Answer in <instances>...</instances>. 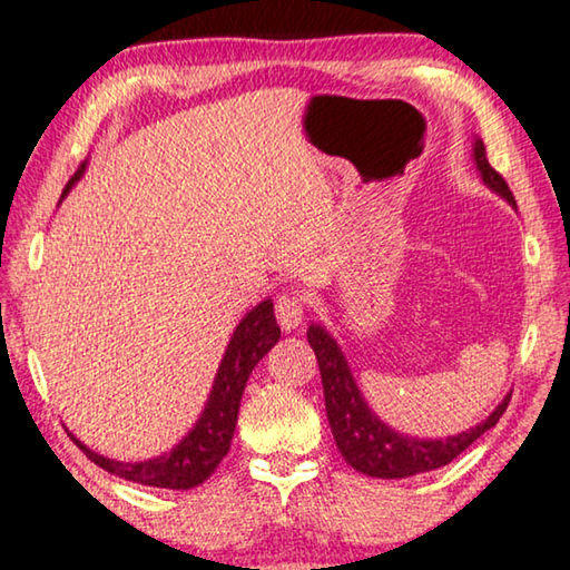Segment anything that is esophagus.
Returning <instances> with one entry per match:
<instances>
[{"instance_id":"obj_1","label":"esophagus","mask_w":570,"mask_h":570,"mask_svg":"<svg viewBox=\"0 0 570 570\" xmlns=\"http://www.w3.org/2000/svg\"><path fill=\"white\" fill-rule=\"evenodd\" d=\"M305 307H307L305 295H301L297 291L279 295L277 303H275V315H277L279 328H283V331L297 328V325H301L303 318H305Z\"/></svg>"}]
</instances>
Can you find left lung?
<instances>
[{
	"instance_id": "8db88e82",
	"label": "left lung",
	"mask_w": 570,
	"mask_h": 570,
	"mask_svg": "<svg viewBox=\"0 0 570 570\" xmlns=\"http://www.w3.org/2000/svg\"><path fill=\"white\" fill-rule=\"evenodd\" d=\"M474 164H478L482 174V181L515 207V197H512L508 181L490 166L488 151H484L480 138L474 141ZM307 343H311L315 358H318L325 412H328L333 440L338 444L343 460L353 470L368 474V478L401 480L419 472L444 468L454 456L468 450L478 436L495 426L510 404V396L502 399L495 412L478 426H472L470 432L446 436V440H416V436L394 432V429L386 426L371 412L361 396L356 381H353V373L346 358H343L338 343L321 325L307 328Z\"/></svg>"
}]
</instances>
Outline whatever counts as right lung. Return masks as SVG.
Wrapping results in <instances>:
<instances>
[{
  "instance_id": "add662e5",
  "label": "right lung",
  "mask_w": 570,
  "mask_h": 570,
  "mask_svg": "<svg viewBox=\"0 0 570 570\" xmlns=\"http://www.w3.org/2000/svg\"><path fill=\"white\" fill-rule=\"evenodd\" d=\"M82 166L75 171L72 179L65 186L62 197L70 191V186L80 179ZM279 341V325L273 313V301H263L255 311H249L232 335L224 358L219 363L217 379H214L212 394L207 406L199 416L197 426L191 429L184 440L174 446L169 454L154 456L146 462H116L98 452L88 450L80 440H70L80 446L90 462H96L116 478L128 482L148 484V488H166V490H191L202 484L209 474L219 468L224 454L229 452L232 436H235L239 401L245 394L247 379L257 361Z\"/></svg>"
}]
</instances>
